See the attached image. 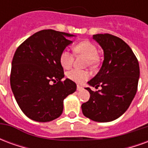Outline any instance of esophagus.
I'll return each mask as SVG.
<instances>
[{"mask_svg": "<svg viewBox=\"0 0 148 148\" xmlns=\"http://www.w3.org/2000/svg\"><path fill=\"white\" fill-rule=\"evenodd\" d=\"M83 90V87L82 86H79V85H77V90H78V91H81V90Z\"/></svg>", "mask_w": 148, "mask_h": 148, "instance_id": "34e87169", "label": "esophagus"}]
</instances>
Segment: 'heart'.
<instances>
[{
  "label": "heart",
  "mask_w": 148,
  "mask_h": 148,
  "mask_svg": "<svg viewBox=\"0 0 148 148\" xmlns=\"http://www.w3.org/2000/svg\"><path fill=\"white\" fill-rule=\"evenodd\" d=\"M73 51L76 55H83L86 58V65L91 67H95L99 63L98 50L95 44L90 41L86 40L77 43L73 47ZM60 63L64 69H70L74 62V56L67 50L62 52L59 57ZM90 74L87 71L72 70L66 74V77L70 80L76 83H83L90 77Z\"/></svg>",
  "instance_id": "1"
}]
</instances>
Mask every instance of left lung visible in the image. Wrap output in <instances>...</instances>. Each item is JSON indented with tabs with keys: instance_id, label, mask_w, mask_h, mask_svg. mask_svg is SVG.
I'll return each instance as SVG.
<instances>
[{
	"instance_id": "left-lung-1",
	"label": "left lung",
	"mask_w": 148,
	"mask_h": 148,
	"mask_svg": "<svg viewBox=\"0 0 148 148\" xmlns=\"http://www.w3.org/2000/svg\"><path fill=\"white\" fill-rule=\"evenodd\" d=\"M104 51V61L99 72L88 84L101 89L90 92V100L82 105L85 116L97 122H109L126 112L136 95L140 66L130 47L110 34L93 35Z\"/></svg>"
}]
</instances>
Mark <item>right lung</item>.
<instances>
[{"label":"right lung","mask_w":148,"mask_h":148,"mask_svg":"<svg viewBox=\"0 0 148 148\" xmlns=\"http://www.w3.org/2000/svg\"><path fill=\"white\" fill-rule=\"evenodd\" d=\"M71 34L47 29L39 31L18 47L12 62L10 85L16 101L27 117L48 122L59 117L63 100L77 86L64 77L59 60L72 41ZM53 82L54 84H52Z\"/></svg>","instance_id":"right-lung-1"}]
</instances>
